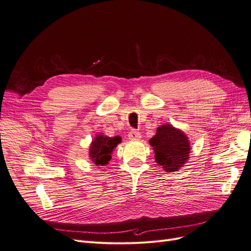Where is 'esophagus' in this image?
<instances>
[{
  "mask_svg": "<svg viewBox=\"0 0 251 251\" xmlns=\"http://www.w3.org/2000/svg\"><path fill=\"white\" fill-rule=\"evenodd\" d=\"M128 138L130 140H138V139L141 138V134H140V132L136 131V130L132 129L131 131H130L129 134H128Z\"/></svg>",
  "mask_w": 251,
  "mask_h": 251,
  "instance_id": "obj_1",
  "label": "esophagus"
}]
</instances>
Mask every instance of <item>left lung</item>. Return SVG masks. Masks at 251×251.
Listing matches in <instances>:
<instances>
[{"label":"left lung","instance_id":"8db88e82","mask_svg":"<svg viewBox=\"0 0 251 251\" xmlns=\"http://www.w3.org/2000/svg\"><path fill=\"white\" fill-rule=\"evenodd\" d=\"M154 148L155 160L166 172L179 170L190 158V141L181 130L165 124L157 128V132L150 139Z\"/></svg>","mask_w":251,"mask_h":251}]
</instances>
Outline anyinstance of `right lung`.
<instances>
[{
	"mask_svg": "<svg viewBox=\"0 0 251 251\" xmlns=\"http://www.w3.org/2000/svg\"><path fill=\"white\" fill-rule=\"evenodd\" d=\"M121 143V137H107L97 134L90 146L89 157L95 165H106L112 159V152L118 144Z\"/></svg>",
	"mask_w": 251,
	"mask_h": 251,
	"instance_id": "add662e5",
	"label": "right lung"
}]
</instances>
